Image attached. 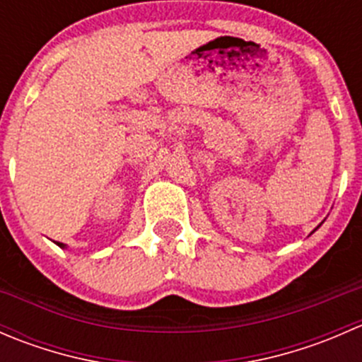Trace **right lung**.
<instances>
[{
    "instance_id": "add662e5",
    "label": "right lung",
    "mask_w": 362,
    "mask_h": 362,
    "mask_svg": "<svg viewBox=\"0 0 362 362\" xmlns=\"http://www.w3.org/2000/svg\"><path fill=\"white\" fill-rule=\"evenodd\" d=\"M57 245H59V247H66V245H63V243H59V242H57Z\"/></svg>"
}]
</instances>
